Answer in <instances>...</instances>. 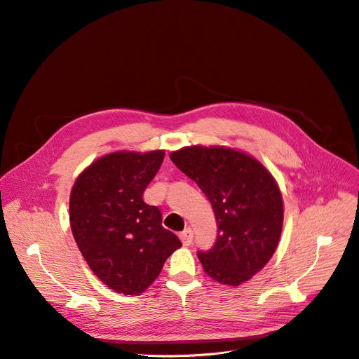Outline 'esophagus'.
Masks as SVG:
<instances>
[{
  "instance_id": "esophagus-1",
  "label": "esophagus",
  "mask_w": 359,
  "mask_h": 359,
  "mask_svg": "<svg viewBox=\"0 0 359 359\" xmlns=\"http://www.w3.org/2000/svg\"><path fill=\"white\" fill-rule=\"evenodd\" d=\"M180 238L182 241L184 245H189L192 243V238H194V234H192V230L191 229H185L181 234H180Z\"/></svg>"
}]
</instances>
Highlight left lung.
I'll list each match as a JSON object with an SVG mask.
<instances>
[{
  "mask_svg": "<svg viewBox=\"0 0 359 359\" xmlns=\"http://www.w3.org/2000/svg\"><path fill=\"white\" fill-rule=\"evenodd\" d=\"M171 161L210 200L217 241L198 259L210 278L226 286L250 280L271 259L283 229L278 182L255 156L229 147H184Z\"/></svg>",
  "mask_w": 359,
  "mask_h": 359,
  "instance_id": "1",
  "label": "left lung"
}]
</instances>
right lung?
<instances>
[{
  "instance_id": "right-lung-1",
  "label": "right lung",
  "mask_w": 359,
  "mask_h": 359,
  "mask_svg": "<svg viewBox=\"0 0 359 359\" xmlns=\"http://www.w3.org/2000/svg\"><path fill=\"white\" fill-rule=\"evenodd\" d=\"M163 156V149L110 152L81 171L72 187L76 244L92 271L116 293H144L182 245L162 227L161 211L142 200Z\"/></svg>"
}]
</instances>
